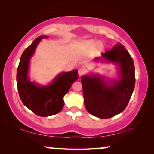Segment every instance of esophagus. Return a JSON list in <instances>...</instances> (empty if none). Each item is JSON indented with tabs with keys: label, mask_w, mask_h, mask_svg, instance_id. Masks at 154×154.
Masks as SVG:
<instances>
[{
	"label": "esophagus",
	"mask_w": 154,
	"mask_h": 154,
	"mask_svg": "<svg viewBox=\"0 0 154 154\" xmlns=\"http://www.w3.org/2000/svg\"><path fill=\"white\" fill-rule=\"evenodd\" d=\"M86 73V70L85 69L82 68V67H81V68H79L78 69V75H79V77H82V76L85 75Z\"/></svg>",
	"instance_id": "1"
}]
</instances>
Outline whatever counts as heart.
Instances as JSON below:
<instances>
[{"label":"heart","instance_id":"b5f03b06","mask_svg":"<svg viewBox=\"0 0 154 154\" xmlns=\"http://www.w3.org/2000/svg\"><path fill=\"white\" fill-rule=\"evenodd\" d=\"M85 46L87 48H93L94 51H101L102 48H103V45L100 42H95L93 40L87 41L85 43Z\"/></svg>","mask_w":154,"mask_h":154}]
</instances>
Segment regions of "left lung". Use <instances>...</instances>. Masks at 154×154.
<instances>
[{"mask_svg":"<svg viewBox=\"0 0 154 154\" xmlns=\"http://www.w3.org/2000/svg\"><path fill=\"white\" fill-rule=\"evenodd\" d=\"M104 60L120 65V79L108 85L100 76L81 78L86 109L99 118H110L125 109L134 91V65L130 54L122 44L101 54ZM101 58H96V60Z\"/></svg>","mask_w":154,"mask_h":154,"instance_id":"1","label":"left lung"}]
</instances>
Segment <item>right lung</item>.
<instances>
[{"mask_svg":"<svg viewBox=\"0 0 154 154\" xmlns=\"http://www.w3.org/2000/svg\"><path fill=\"white\" fill-rule=\"evenodd\" d=\"M40 36L22 53L17 70V85L19 96L26 107L36 115L47 117L61 111L64 106L63 97L72 85L78 78L77 70L59 75L53 82L47 87H39L31 82L27 77L30 58L42 38Z\"/></svg>","mask_w":154,"mask_h":154,"instance_id":"obj_1","label":"right lung"}]
</instances>
